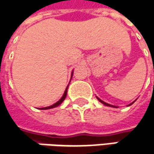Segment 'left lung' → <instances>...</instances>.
Masks as SVG:
<instances>
[{
    "label": "left lung",
    "instance_id": "8db88e82",
    "mask_svg": "<svg viewBox=\"0 0 154 154\" xmlns=\"http://www.w3.org/2000/svg\"><path fill=\"white\" fill-rule=\"evenodd\" d=\"M97 99H98V100H99V102H101V103H103L104 105H106V106H109V107H114V108H115V107H116V106H113V105H110V104L107 103H104L103 101H102V100H101V99H99V98H98V97H97ZM131 104H132V103H131ZM131 104H129V105H131ZM116 108H117V107H116Z\"/></svg>",
    "mask_w": 154,
    "mask_h": 154
}]
</instances>
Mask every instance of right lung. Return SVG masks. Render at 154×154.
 Instances as JSON below:
<instances>
[{
	"mask_svg": "<svg viewBox=\"0 0 154 154\" xmlns=\"http://www.w3.org/2000/svg\"><path fill=\"white\" fill-rule=\"evenodd\" d=\"M73 74V73H72ZM72 77V76H71ZM67 89H68V87L66 88V90H65V91H64V95H63V97H61V99L58 101V102H57L56 103H54L53 105H51V106H49V107H45V108H41V109H52V108H55V107H57L58 105H60V104L63 103V101H64V99H65V97H66V95H67Z\"/></svg>",
	"mask_w": 154,
	"mask_h": 154,
	"instance_id": "obj_1",
	"label": "right lung"
}]
</instances>
